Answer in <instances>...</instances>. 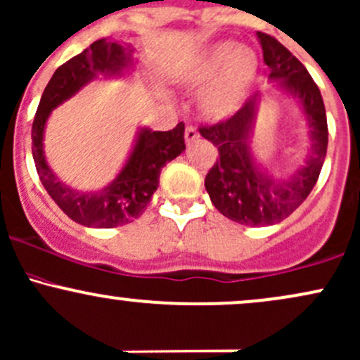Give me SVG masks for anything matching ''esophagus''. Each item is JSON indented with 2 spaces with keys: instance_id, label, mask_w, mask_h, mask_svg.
Returning <instances> with one entry per match:
<instances>
[{
  "instance_id": "34e87169",
  "label": "esophagus",
  "mask_w": 360,
  "mask_h": 360,
  "mask_svg": "<svg viewBox=\"0 0 360 360\" xmlns=\"http://www.w3.org/2000/svg\"><path fill=\"white\" fill-rule=\"evenodd\" d=\"M184 140H186V145L195 143V141L200 140V133L196 131V128H193V126H188L186 131H184Z\"/></svg>"
}]
</instances>
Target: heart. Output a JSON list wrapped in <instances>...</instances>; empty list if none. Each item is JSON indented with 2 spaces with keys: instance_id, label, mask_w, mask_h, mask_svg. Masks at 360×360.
<instances>
[{
  "instance_id": "obj_1",
  "label": "heart",
  "mask_w": 360,
  "mask_h": 360,
  "mask_svg": "<svg viewBox=\"0 0 360 360\" xmlns=\"http://www.w3.org/2000/svg\"><path fill=\"white\" fill-rule=\"evenodd\" d=\"M259 59L255 49L234 42L208 46L183 65L179 80L203 92L198 109L207 120L222 121L243 108L258 78Z\"/></svg>"
}]
</instances>
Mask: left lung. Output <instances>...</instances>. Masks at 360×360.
Returning a JSON list of instances; mask_svg holds the SVG:
<instances>
[{
	"label": "left lung",
	"mask_w": 360,
	"mask_h": 360,
	"mask_svg": "<svg viewBox=\"0 0 360 360\" xmlns=\"http://www.w3.org/2000/svg\"><path fill=\"white\" fill-rule=\"evenodd\" d=\"M263 49L268 80L297 101L311 147L304 164L285 177L270 176L251 150L262 94H255L231 120L200 128L201 136L219 148L215 165L205 177L212 203L227 219L248 227H264L282 222L313 191L328 148L326 110L318 85L287 47L271 35L256 32Z\"/></svg>",
	"instance_id": "8db88e82"
}]
</instances>
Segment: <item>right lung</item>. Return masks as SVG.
<instances>
[{"instance_id":"right-lung-1","label":"right lung","mask_w":360,"mask_h":360,"mask_svg":"<svg viewBox=\"0 0 360 360\" xmlns=\"http://www.w3.org/2000/svg\"><path fill=\"white\" fill-rule=\"evenodd\" d=\"M133 51L131 44H120L109 37L90 44L89 49L54 71L34 117L32 155L42 186L71 220L85 227L112 229L138 219L159 188L162 167L186 148L183 122L171 131H153L140 126L121 171L108 186L97 191L68 186L47 164L44 131L51 112L98 77H128L136 65Z\"/></svg>"}]
</instances>
